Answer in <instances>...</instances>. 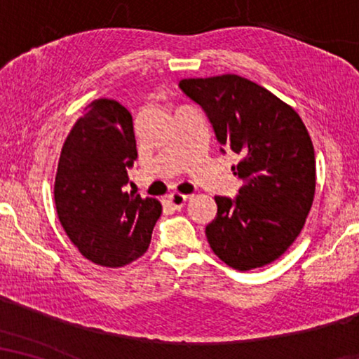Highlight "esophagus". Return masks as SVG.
<instances>
[{
  "label": "esophagus",
  "instance_id": "esophagus-1",
  "mask_svg": "<svg viewBox=\"0 0 359 359\" xmlns=\"http://www.w3.org/2000/svg\"><path fill=\"white\" fill-rule=\"evenodd\" d=\"M186 201H188V196L186 194H180V193H173L168 196V203L173 205L175 209H181L183 205L186 204Z\"/></svg>",
  "mask_w": 359,
  "mask_h": 359
}]
</instances>
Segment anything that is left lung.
<instances>
[{"instance_id": "obj_1", "label": "left lung", "mask_w": 359, "mask_h": 359, "mask_svg": "<svg viewBox=\"0 0 359 359\" xmlns=\"http://www.w3.org/2000/svg\"><path fill=\"white\" fill-rule=\"evenodd\" d=\"M181 91L203 107L215 139L240 155L237 198L215 196L205 227L212 252L238 271L273 263L306 224L316 193V155L296 111L238 75L188 78ZM235 170V166H232Z\"/></svg>"}]
</instances>
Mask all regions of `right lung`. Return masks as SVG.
<instances>
[{
    "label": "right lung",
    "mask_w": 359,
    "mask_h": 359,
    "mask_svg": "<svg viewBox=\"0 0 359 359\" xmlns=\"http://www.w3.org/2000/svg\"><path fill=\"white\" fill-rule=\"evenodd\" d=\"M135 160L130 112L106 97L86 106L63 144L53 188L58 220L83 257L101 266L140 258L161 214L156 199L126 191Z\"/></svg>",
    "instance_id": "add662e5"
}]
</instances>
